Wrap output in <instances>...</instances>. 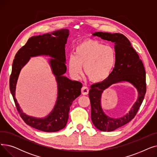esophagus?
Here are the masks:
<instances>
[{
    "label": "esophagus",
    "instance_id": "1",
    "mask_svg": "<svg viewBox=\"0 0 157 157\" xmlns=\"http://www.w3.org/2000/svg\"><path fill=\"white\" fill-rule=\"evenodd\" d=\"M89 92V88L87 86H83L81 88V94L83 95H87Z\"/></svg>",
    "mask_w": 157,
    "mask_h": 157
}]
</instances>
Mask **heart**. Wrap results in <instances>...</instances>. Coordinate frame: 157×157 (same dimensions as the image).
Wrapping results in <instances>:
<instances>
[{"label": "heart", "mask_w": 157, "mask_h": 157, "mask_svg": "<svg viewBox=\"0 0 157 157\" xmlns=\"http://www.w3.org/2000/svg\"><path fill=\"white\" fill-rule=\"evenodd\" d=\"M113 48L94 39L81 41L75 48L74 53L69 55L67 64L71 75L79 78L84 72L93 83H101L108 79L116 63Z\"/></svg>", "instance_id": "heart-1"}]
</instances>
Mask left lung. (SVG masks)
I'll use <instances>...</instances> for the list:
<instances>
[{
  "instance_id": "obj_1",
  "label": "left lung",
  "mask_w": 157,
  "mask_h": 157,
  "mask_svg": "<svg viewBox=\"0 0 157 157\" xmlns=\"http://www.w3.org/2000/svg\"><path fill=\"white\" fill-rule=\"evenodd\" d=\"M102 39L114 44L116 63L108 79L94 84L89 91L91 103V118L94 126L101 131H114L132 120L141 106L146 92V72L143 63L129 40L119 33L96 32L92 34ZM128 82L132 85L138 93V98L128 113L119 118H113L106 115L101 105L103 91L111 85Z\"/></svg>"
}]
</instances>
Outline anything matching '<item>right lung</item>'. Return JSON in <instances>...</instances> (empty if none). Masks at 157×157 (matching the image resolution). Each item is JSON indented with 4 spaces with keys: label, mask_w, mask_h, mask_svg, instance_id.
I'll return each mask as SVG.
<instances>
[{
    "label": "right lung",
    "mask_w": 157,
    "mask_h": 157,
    "mask_svg": "<svg viewBox=\"0 0 157 157\" xmlns=\"http://www.w3.org/2000/svg\"><path fill=\"white\" fill-rule=\"evenodd\" d=\"M69 30L62 29L52 33L31 37L16 54L13 63L10 86L18 113L27 124L46 132H55L63 128L67 123L69 111L72 102L81 95L83 85L72 81L63 74L67 71L65 63V44ZM49 56L48 61L56 77L57 85V97L52 111L47 116L36 118L23 113L15 97L16 84L22 68L31 57Z\"/></svg>",
    "instance_id": "right-lung-1"
}]
</instances>
